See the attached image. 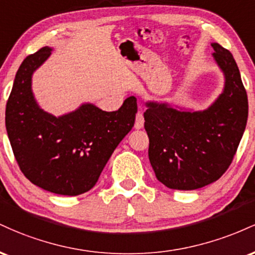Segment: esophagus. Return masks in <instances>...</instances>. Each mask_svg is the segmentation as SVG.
Listing matches in <instances>:
<instances>
[{"label":"esophagus","instance_id":"obj_1","mask_svg":"<svg viewBox=\"0 0 255 255\" xmlns=\"http://www.w3.org/2000/svg\"><path fill=\"white\" fill-rule=\"evenodd\" d=\"M144 127V115L141 113H137L135 116V124H134V128L135 129H141Z\"/></svg>","mask_w":255,"mask_h":255}]
</instances>
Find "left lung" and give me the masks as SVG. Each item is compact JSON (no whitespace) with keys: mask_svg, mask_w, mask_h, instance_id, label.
I'll use <instances>...</instances> for the list:
<instances>
[{"mask_svg":"<svg viewBox=\"0 0 255 255\" xmlns=\"http://www.w3.org/2000/svg\"><path fill=\"white\" fill-rule=\"evenodd\" d=\"M211 46L225 78L223 92L211 107L183 111L146 103L148 158L157 180L168 188L193 191L217 181L233 162L247 125V92L238 64L218 43Z\"/></svg>","mask_w":255,"mask_h":255,"instance_id":"8db88e82","label":"left lung"}]
</instances>
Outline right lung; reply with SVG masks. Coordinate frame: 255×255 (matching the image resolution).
<instances>
[{
  "instance_id": "right-lung-1",
  "label": "right lung",
  "mask_w": 255,
  "mask_h": 255,
  "mask_svg": "<svg viewBox=\"0 0 255 255\" xmlns=\"http://www.w3.org/2000/svg\"><path fill=\"white\" fill-rule=\"evenodd\" d=\"M49 46L24 60L5 107V128L20 170L32 183L60 195H79L98 181L114 150L129 133L137 111L128 97L118 111L83 104L56 116L38 107L32 74L50 56Z\"/></svg>"
}]
</instances>
